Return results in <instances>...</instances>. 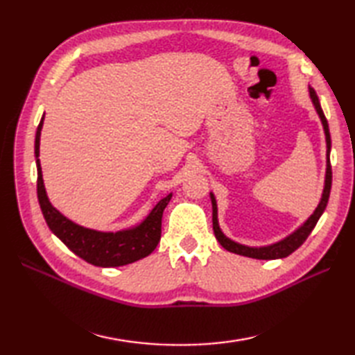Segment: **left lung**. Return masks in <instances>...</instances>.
Returning a JSON list of instances; mask_svg holds the SVG:
<instances>
[{
    "label": "left lung",
    "instance_id": "8db88e82",
    "mask_svg": "<svg viewBox=\"0 0 355 355\" xmlns=\"http://www.w3.org/2000/svg\"><path fill=\"white\" fill-rule=\"evenodd\" d=\"M310 97L311 102L314 105L315 111L320 117V122L323 126V131H325V139H327V173H325V186H323V192H322V198L319 201L318 207H315L314 212L308 216V220L300 225L299 229L294 230L293 233H290L288 236H285L284 239L277 241L275 244L270 245H263V247H250V245H244L239 244L236 241H233L230 238H227L223 233V230L220 229V224H218V207H216V200L215 195L210 192V200H212V221H214V233L215 238L218 239L225 250H229L232 253H236L241 256H247V258H253V259H281V258H286V256L291 254L294 250L305 243V239L310 236V233L313 232V229L318 224L319 218L322 216V214L325 212L327 205H328V198H329V192H331V182H333V172H331V163H329V153H331V135H329V128H328V122L327 117L323 114L319 97L315 94L314 89L310 87Z\"/></svg>",
    "mask_w": 355,
    "mask_h": 355
}]
</instances>
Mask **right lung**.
Returning <instances> with one entry per match:
<instances>
[{
  "mask_svg": "<svg viewBox=\"0 0 355 355\" xmlns=\"http://www.w3.org/2000/svg\"><path fill=\"white\" fill-rule=\"evenodd\" d=\"M44 125V116L36 130L35 157L37 169V200L50 230L78 254L79 258L93 263L96 267H120L132 263L155 250L162 236L163 210L172 198V193L164 197L154 206L149 215L140 224L119 232H101L87 229L64 216L51 202L45 192L42 169L40 162V140Z\"/></svg>",
  "mask_w": 355,
  "mask_h": 355,
  "instance_id": "add662e5",
  "label": "right lung"
}]
</instances>
